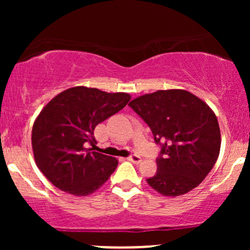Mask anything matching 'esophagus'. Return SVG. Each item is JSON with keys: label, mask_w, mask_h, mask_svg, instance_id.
I'll return each mask as SVG.
<instances>
[{"label": "esophagus", "mask_w": 250, "mask_h": 250, "mask_svg": "<svg viewBox=\"0 0 250 250\" xmlns=\"http://www.w3.org/2000/svg\"><path fill=\"white\" fill-rule=\"evenodd\" d=\"M127 160H128V161L133 162V163H140V162H141V157H140L137 154H131L130 156L127 157Z\"/></svg>", "instance_id": "34e87169"}]
</instances>
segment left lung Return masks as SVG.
Returning a JSON list of instances; mask_svg holds the SVG:
<instances>
[{"instance_id": "1", "label": "left lung", "mask_w": 250, "mask_h": 250, "mask_svg": "<svg viewBox=\"0 0 250 250\" xmlns=\"http://www.w3.org/2000/svg\"><path fill=\"white\" fill-rule=\"evenodd\" d=\"M160 146L157 171L148 185L163 196H180L200 185L220 154L219 122L202 100L187 90H159L129 103Z\"/></svg>"}]
</instances>
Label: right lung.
<instances>
[{
	"instance_id": "right-lung-1",
	"label": "right lung",
	"mask_w": 250,
	"mask_h": 250,
	"mask_svg": "<svg viewBox=\"0 0 250 250\" xmlns=\"http://www.w3.org/2000/svg\"><path fill=\"white\" fill-rule=\"evenodd\" d=\"M129 100L125 93L74 87L42 109L33 125L31 145L37 167L56 188L85 196L115 171L117 160L94 151V129L119 113Z\"/></svg>"
}]
</instances>
